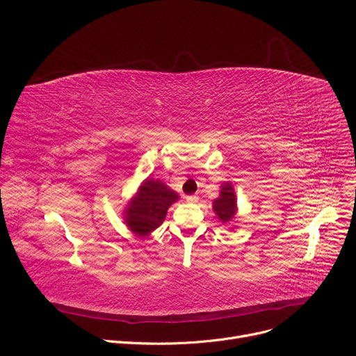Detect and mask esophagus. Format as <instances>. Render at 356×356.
I'll list each match as a JSON object with an SVG mask.
<instances>
[{"instance_id":"esophagus-1","label":"esophagus","mask_w":356,"mask_h":356,"mask_svg":"<svg viewBox=\"0 0 356 356\" xmlns=\"http://www.w3.org/2000/svg\"><path fill=\"white\" fill-rule=\"evenodd\" d=\"M186 201L191 202V204H195V202H198V197L197 195H188Z\"/></svg>"}]
</instances>
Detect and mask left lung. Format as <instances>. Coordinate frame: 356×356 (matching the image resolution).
Returning a JSON list of instances; mask_svg holds the SVG:
<instances>
[{
	"instance_id": "left-lung-1",
	"label": "left lung",
	"mask_w": 356,
	"mask_h": 356,
	"mask_svg": "<svg viewBox=\"0 0 356 356\" xmlns=\"http://www.w3.org/2000/svg\"><path fill=\"white\" fill-rule=\"evenodd\" d=\"M213 210L218 220L224 224L232 222L237 214V198L232 182L221 185L220 197L213 201Z\"/></svg>"
}]
</instances>
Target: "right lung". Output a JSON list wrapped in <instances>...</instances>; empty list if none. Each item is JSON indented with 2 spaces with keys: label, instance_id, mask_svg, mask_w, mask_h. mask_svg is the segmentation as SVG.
<instances>
[{
  "label": "right lung",
  "instance_id": "add662e5",
  "mask_svg": "<svg viewBox=\"0 0 356 356\" xmlns=\"http://www.w3.org/2000/svg\"><path fill=\"white\" fill-rule=\"evenodd\" d=\"M178 198V194L161 179H145L135 197L128 202L124 222L135 234L149 236L163 222L166 211Z\"/></svg>",
  "mask_w": 356,
  "mask_h": 356
}]
</instances>
